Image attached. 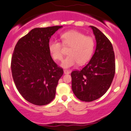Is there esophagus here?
Returning a JSON list of instances; mask_svg holds the SVG:
<instances>
[{"mask_svg":"<svg viewBox=\"0 0 131 131\" xmlns=\"http://www.w3.org/2000/svg\"><path fill=\"white\" fill-rule=\"evenodd\" d=\"M71 73V71L70 70H64V74H70Z\"/></svg>","mask_w":131,"mask_h":131,"instance_id":"obj_1","label":"esophagus"}]
</instances>
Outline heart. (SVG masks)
<instances>
[{
  "label": "heart",
  "instance_id": "1",
  "mask_svg": "<svg viewBox=\"0 0 131 131\" xmlns=\"http://www.w3.org/2000/svg\"><path fill=\"white\" fill-rule=\"evenodd\" d=\"M61 39L64 46L70 47L69 55L61 63L64 68H70L76 64H83L91 59L95 46L94 39L91 36H85L83 33L71 30L61 34ZM62 43L57 40H52L49 42V50L54 60H61L63 58Z\"/></svg>",
  "mask_w": 131,
  "mask_h": 131
}]
</instances>
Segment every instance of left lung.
I'll use <instances>...</instances> for the list:
<instances>
[{
    "label": "left lung",
    "instance_id": "1",
    "mask_svg": "<svg viewBox=\"0 0 131 131\" xmlns=\"http://www.w3.org/2000/svg\"><path fill=\"white\" fill-rule=\"evenodd\" d=\"M97 46L91 60L82 70L72 71V90L78 99L92 102L108 90L115 76V58L113 46L103 32L91 26Z\"/></svg>",
    "mask_w": 131,
    "mask_h": 131
}]
</instances>
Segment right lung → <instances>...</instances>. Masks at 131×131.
I'll list each match as a JSON object with an SVG mask.
<instances>
[{
  "label": "right lung",
  "instance_id": "right-lung-1",
  "mask_svg": "<svg viewBox=\"0 0 131 131\" xmlns=\"http://www.w3.org/2000/svg\"><path fill=\"white\" fill-rule=\"evenodd\" d=\"M61 27L34 28L15 47L11 61L13 81L22 97L34 105H45L53 100L63 74L49 50L51 36Z\"/></svg>",
  "mask_w": 131,
  "mask_h": 131
}]
</instances>
